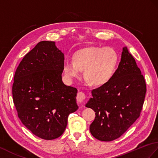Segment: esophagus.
<instances>
[{
  "mask_svg": "<svg viewBox=\"0 0 158 158\" xmlns=\"http://www.w3.org/2000/svg\"><path fill=\"white\" fill-rule=\"evenodd\" d=\"M85 98H86V96L85 93H83V91H79V92H78L77 96V100L79 102H82L85 100Z\"/></svg>",
  "mask_w": 158,
  "mask_h": 158,
  "instance_id": "esophagus-1",
  "label": "esophagus"
}]
</instances>
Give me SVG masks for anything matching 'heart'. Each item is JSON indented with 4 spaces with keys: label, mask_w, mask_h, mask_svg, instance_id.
<instances>
[{
    "label": "heart",
    "mask_w": 158,
    "mask_h": 158,
    "mask_svg": "<svg viewBox=\"0 0 158 158\" xmlns=\"http://www.w3.org/2000/svg\"><path fill=\"white\" fill-rule=\"evenodd\" d=\"M118 62L116 51L110 47L90 46L73 54V60L66 58L64 71L69 78H78L84 70V78L91 85H102L109 81Z\"/></svg>",
    "instance_id": "1"
}]
</instances>
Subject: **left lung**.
<instances>
[{
    "instance_id": "8db88e82",
    "label": "left lung",
    "mask_w": 158,
    "mask_h": 158,
    "mask_svg": "<svg viewBox=\"0 0 158 158\" xmlns=\"http://www.w3.org/2000/svg\"><path fill=\"white\" fill-rule=\"evenodd\" d=\"M146 94V83L135 58L123 48L118 67L109 81L91 90L86 107L96 118L89 130L102 141L119 138L140 116Z\"/></svg>"
}]
</instances>
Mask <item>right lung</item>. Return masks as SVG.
I'll return each instance as SVG.
<instances>
[{
	"instance_id": "obj_1",
	"label": "right lung",
	"mask_w": 158,
	"mask_h": 158,
	"mask_svg": "<svg viewBox=\"0 0 158 158\" xmlns=\"http://www.w3.org/2000/svg\"><path fill=\"white\" fill-rule=\"evenodd\" d=\"M64 60L54 42H40L22 59L14 75L12 94L18 117L45 140L62 135L69 114L78 109L77 89L62 81Z\"/></svg>"
}]
</instances>
